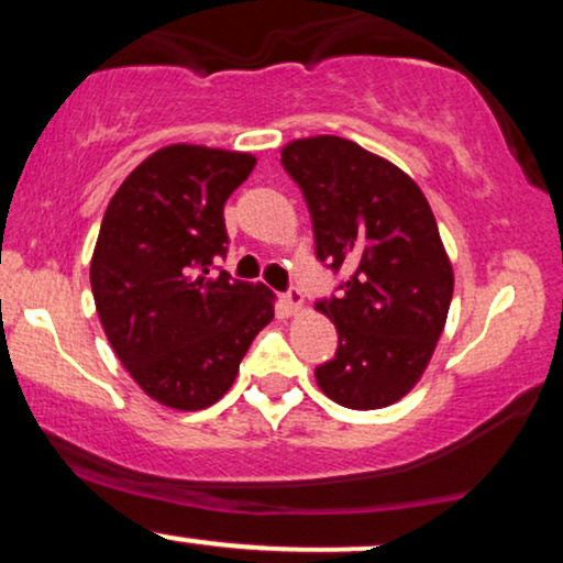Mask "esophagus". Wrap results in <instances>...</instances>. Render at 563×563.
Returning <instances> with one entry per match:
<instances>
[{"instance_id":"34e87169","label":"esophagus","mask_w":563,"mask_h":563,"mask_svg":"<svg viewBox=\"0 0 563 563\" xmlns=\"http://www.w3.org/2000/svg\"><path fill=\"white\" fill-rule=\"evenodd\" d=\"M283 307H286L288 314H299L303 309V296L301 290H288L286 296H283Z\"/></svg>"}]
</instances>
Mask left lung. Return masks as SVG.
I'll return each instance as SVG.
<instances>
[{
  "mask_svg": "<svg viewBox=\"0 0 563 563\" xmlns=\"http://www.w3.org/2000/svg\"><path fill=\"white\" fill-rule=\"evenodd\" d=\"M280 156L309 206L320 262L352 269L339 299L314 303L339 331L318 386L352 410L399 402L431 363L455 288L434 211L410 174L352 140H290Z\"/></svg>",
  "mask_w": 563,
  "mask_h": 563,
  "instance_id": "obj_1",
  "label": "left lung"
}]
</instances>
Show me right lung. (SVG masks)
Here are the masks:
<instances>
[{"label":"right lung","mask_w":563,"mask_h":563,"mask_svg":"<svg viewBox=\"0 0 563 563\" xmlns=\"http://www.w3.org/2000/svg\"><path fill=\"white\" fill-rule=\"evenodd\" d=\"M254 166L251 153L166 145L129 174L102 217L89 264L102 331L140 389L172 410L222 399L275 318L262 283L209 273L228 251L224 200Z\"/></svg>","instance_id":"right-lung-1"}]
</instances>
